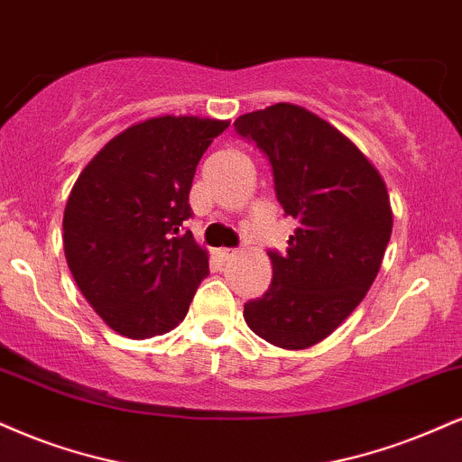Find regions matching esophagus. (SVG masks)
Here are the masks:
<instances>
[{"label": "esophagus", "mask_w": 462, "mask_h": 462, "mask_svg": "<svg viewBox=\"0 0 462 462\" xmlns=\"http://www.w3.org/2000/svg\"><path fill=\"white\" fill-rule=\"evenodd\" d=\"M217 254H219V258L221 260H230V258H235V249H227V247H224V249H219V252H217Z\"/></svg>", "instance_id": "34e87169"}]
</instances>
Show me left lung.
<instances>
[{"mask_svg":"<svg viewBox=\"0 0 462 462\" xmlns=\"http://www.w3.org/2000/svg\"><path fill=\"white\" fill-rule=\"evenodd\" d=\"M235 131L269 159L277 202L299 226L284 255L269 252L273 282L243 316L273 346H314L346 320L379 273L392 236L385 182L351 140L297 105L241 116Z\"/></svg>","mask_w":462,"mask_h":462,"instance_id":"left-lung-1","label":"left lung"}]
</instances>
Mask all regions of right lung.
Here are the masks:
<instances>
[{
  "mask_svg": "<svg viewBox=\"0 0 462 462\" xmlns=\"http://www.w3.org/2000/svg\"><path fill=\"white\" fill-rule=\"evenodd\" d=\"M226 120L161 116L116 135L77 178L64 254L77 286L120 336L154 337L185 319L208 254L182 224L196 168Z\"/></svg>",
  "mask_w": 462,
  "mask_h": 462,
  "instance_id": "add662e5",
  "label": "right lung"
}]
</instances>
